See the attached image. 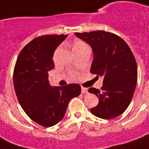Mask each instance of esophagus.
Masks as SVG:
<instances>
[{"label": "esophagus", "instance_id": "1", "mask_svg": "<svg viewBox=\"0 0 149 149\" xmlns=\"http://www.w3.org/2000/svg\"><path fill=\"white\" fill-rule=\"evenodd\" d=\"M81 93H82V94H88V88H81Z\"/></svg>", "mask_w": 149, "mask_h": 149}]
</instances>
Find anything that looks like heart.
Returning a JSON list of instances; mask_svg holds the SVG:
<instances>
[{"mask_svg":"<svg viewBox=\"0 0 149 149\" xmlns=\"http://www.w3.org/2000/svg\"><path fill=\"white\" fill-rule=\"evenodd\" d=\"M73 51L74 52L77 51H80V50L84 49H86V48H88V46L87 45V44L85 42H84L81 40H79V39H75L73 42Z\"/></svg>","mask_w":149,"mask_h":149,"instance_id":"heart-1","label":"heart"}]
</instances>
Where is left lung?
<instances>
[{
	"instance_id": "8db88e82",
	"label": "left lung",
	"mask_w": 149,
	"mask_h": 149,
	"mask_svg": "<svg viewBox=\"0 0 149 149\" xmlns=\"http://www.w3.org/2000/svg\"><path fill=\"white\" fill-rule=\"evenodd\" d=\"M75 36L92 48L91 72L104 77L101 90H88L99 99L91 113L105 120L120 116L130 105L137 84V65L130 48L122 38L109 32L75 33Z\"/></svg>"
}]
</instances>
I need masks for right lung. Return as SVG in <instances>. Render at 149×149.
<instances>
[{"mask_svg":"<svg viewBox=\"0 0 149 149\" xmlns=\"http://www.w3.org/2000/svg\"><path fill=\"white\" fill-rule=\"evenodd\" d=\"M67 35L42 36L32 40L18 55L13 71V86L23 110L31 120L50 127L63 119L68 104L81 94V86L70 84L52 87L48 72L57 47Z\"/></svg>","mask_w":149,"mask_h":149,"instance_id":"right-lung-1","label":"right lung"}]
</instances>
